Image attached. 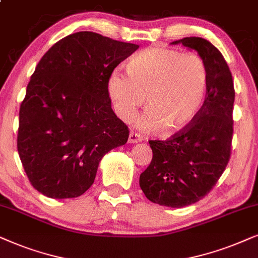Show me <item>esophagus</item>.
Masks as SVG:
<instances>
[{
	"label": "esophagus",
	"mask_w": 258,
	"mask_h": 258,
	"mask_svg": "<svg viewBox=\"0 0 258 258\" xmlns=\"http://www.w3.org/2000/svg\"><path fill=\"white\" fill-rule=\"evenodd\" d=\"M140 142H143V137H142V136L138 135V133H136V132H131V133H130V136H128V143L137 144V143H140Z\"/></svg>",
	"instance_id": "esophagus-1"
}]
</instances>
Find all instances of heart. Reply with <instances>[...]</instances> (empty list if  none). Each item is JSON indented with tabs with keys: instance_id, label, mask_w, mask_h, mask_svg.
I'll return each instance as SVG.
<instances>
[{
	"instance_id": "b5f03b06",
	"label": "heart",
	"mask_w": 258,
	"mask_h": 258,
	"mask_svg": "<svg viewBox=\"0 0 258 258\" xmlns=\"http://www.w3.org/2000/svg\"><path fill=\"white\" fill-rule=\"evenodd\" d=\"M127 73L112 72L108 95L123 121H131L146 98L147 111L137 121L143 131L159 127L167 135L180 131L194 121L203 106L208 68L198 54L151 46L133 55Z\"/></svg>"
}]
</instances>
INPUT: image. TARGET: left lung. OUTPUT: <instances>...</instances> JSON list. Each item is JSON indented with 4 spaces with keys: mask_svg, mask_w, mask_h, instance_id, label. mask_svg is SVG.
I'll use <instances>...</instances> for the list:
<instances>
[{
    "mask_svg": "<svg viewBox=\"0 0 258 258\" xmlns=\"http://www.w3.org/2000/svg\"><path fill=\"white\" fill-rule=\"evenodd\" d=\"M195 49L208 68L204 104L190 125L170 139L150 140L152 160L140 174L146 198L170 208L187 207L204 198L224 172L231 154L235 89L221 51L202 37L173 41Z\"/></svg>",
    "mask_w": 258,
    "mask_h": 258,
    "instance_id": "8db88e82",
    "label": "left lung"
}]
</instances>
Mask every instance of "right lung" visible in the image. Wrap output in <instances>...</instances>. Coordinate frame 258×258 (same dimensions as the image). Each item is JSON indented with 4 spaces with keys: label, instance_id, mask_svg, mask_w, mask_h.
I'll use <instances>...</instances> for the list:
<instances>
[{
    "label": "right lung",
    "instance_id": "1",
    "mask_svg": "<svg viewBox=\"0 0 258 258\" xmlns=\"http://www.w3.org/2000/svg\"><path fill=\"white\" fill-rule=\"evenodd\" d=\"M138 44L93 32L71 34L37 63L20 107L17 151L34 188L54 199L85 194L102 157L125 145L107 81Z\"/></svg>",
    "mask_w": 258,
    "mask_h": 258
}]
</instances>
